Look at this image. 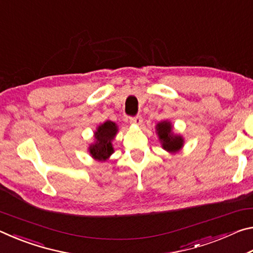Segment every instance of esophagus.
Masks as SVG:
<instances>
[{"mask_svg":"<svg viewBox=\"0 0 253 253\" xmlns=\"http://www.w3.org/2000/svg\"><path fill=\"white\" fill-rule=\"evenodd\" d=\"M129 122L131 124H134V125H140V124L143 123V118L140 116H135V117H130L129 118Z\"/></svg>","mask_w":253,"mask_h":253,"instance_id":"1","label":"esophagus"}]
</instances>
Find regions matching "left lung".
<instances>
[{"instance_id":"left-lung-1","label":"left lung","mask_w":253,"mask_h":253,"mask_svg":"<svg viewBox=\"0 0 253 253\" xmlns=\"http://www.w3.org/2000/svg\"><path fill=\"white\" fill-rule=\"evenodd\" d=\"M156 132L162 143V147L169 153H176L183 147L184 139L181 135L174 134L172 124L168 121L156 125Z\"/></svg>"}]
</instances>
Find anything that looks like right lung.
I'll use <instances>...</instances> for the list:
<instances>
[{
	"instance_id": "add662e5",
	"label": "right lung",
	"mask_w": 253,
	"mask_h": 253,
	"mask_svg": "<svg viewBox=\"0 0 253 253\" xmlns=\"http://www.w3.org/2000/svg\"><path fill=\"white\" fill-rule=\"evenodd\" d=\"M118 127L115 123L107 121L98 126L95 131V143L89 147V153L97 161H106L114 153L111 140L115 138Z\"/></svg>"
}]
</instances>
